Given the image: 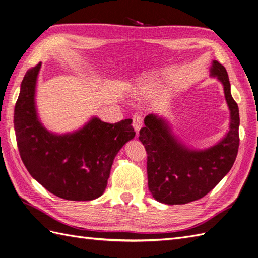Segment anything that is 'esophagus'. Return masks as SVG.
Instances as JSON below:
<instances>
[{"mask_svg":"<svg viewBox=\"0 0 258 258\" xmlns=\"http://www.w3.org/2000/svg\"><path fill=\"white\" fill-rule=\"evenodd\" d=\"M133 126H134L137 133L139 132L141 126H143V115L139 113H135L133 115Z\"/></svg>","mask_w":258,"mask_h":258,"instance_id":"esophagus-1","label":"esophagus"}]
</instances>
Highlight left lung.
I'll use <instances>...</instances> for the list:
<instances>
[{
  "label": "left lung",
  "mask_w": 258,
  "mask_h": 258,
  "mask_svg": "<svg viewBox=\"0 0 258 258\" xmlns=\"http://www.w3.org/2000/svg\"><path fill=\"white\" fill-rule=\"evenodd\" d=\"M211 76L223 84L230 110L229 132L218 145L207 150H192L172 135L162 118L149 114L139 132L147 151L148 185L157 202L183 205L204 197L231 169L239 148V108L230 93L225 68L213 61Z\"/></svg>",
  "instance_id": "1"
}]
</instances>
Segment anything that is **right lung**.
Segmentation results:
<instances>
[{
    "label": "right lung",
    "instance_id": "add662e5",
    "mask_svg": "<svg viewBox=\"0 0 258 258\" xmlns=\"http://www.w3.org/2000/svg\"><path fill=\"white\" fill-rule=\"evenodd\" d=\"M40 65L24 75L15 106L21 160L31 176L51 194L68 201H92L104 193L115 155L135 136L132 120L110 124L94 117L72 134L48 132L38 120L34 101Z\"/></svg>",
    "mask_w": 258,
    "mask_h": 258
}]
</instances>
